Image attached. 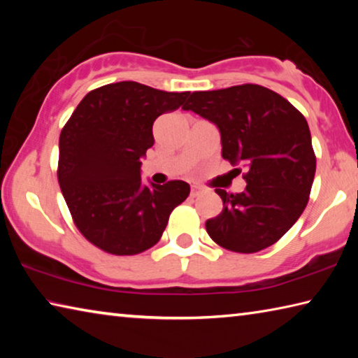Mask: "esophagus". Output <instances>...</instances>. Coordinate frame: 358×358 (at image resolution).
I'll return each instance as SVG.
<instances>
[{
	"instance_id": "obj_1",
	"label": "esophagus",
	"mask_w": 358,
	"mask_h": 358,
	"mask_svg": "<svg viewBox=\"0 0 358 358\" xmlns=\"http://www.w3.org/2000/svg\"><path fill=\"white\" fill-rule=\"evenodd\" d=\"M201 192H202V189L199 186H191V197L201 196Z\"/></svg>"
}]
</instances>
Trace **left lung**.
Returning a JSON list of instances; mask_svg holds the SVG:
<instances>
[{
	"mask_svg": "<svg viewBox=\"0 0 358 358\" xmlns=\"http://www.w3.org/2000/svg\"><path fill=\"white\" fill-rule=\"evenodd\" d=\"M183 110L213 123L224 159L246 169L243 192L216 189L222 211L205 224L211 240L245 254L276 243L305 210L316 173L305 117L282 96L252 83L196 92Z\"/></svg>",
	"mask_w": 358,
	"mask_h": 358,
	"instance_id": "obj_1",
	"label": "left lung"
}]
</instances>
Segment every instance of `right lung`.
Segmentation results:
<instances>
[{
  "instance_id": "right-lung-1",
  "label": "right lung",
  "mask_w": 358,
  "mask_h": 358,
  "mask_svg": "<svg viewBox=\"0 0 358 358\" xmlns=\"http://www.w3.org/2000/svg\"><path fill=\"white\" fill-rule=\"evenodd\" d=\"M187 96L137 82L104 85L85 96L63 128L58 183L77 229L102 251L132 256L148 250L189 196L186 181L161 186L141 178L155 120Z\"/></svg>"
}]
</instances>
